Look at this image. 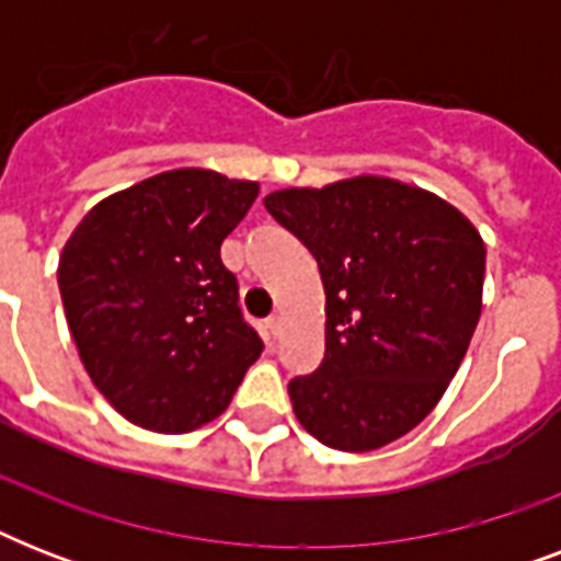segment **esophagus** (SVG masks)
Returning a JSON list of instances; mask_svg holds the SVG:
<instances>
[{
    "instance_id": "1",
    "label": "esophagus",
    "mask_w": 561,
    "mask_h": 561,
    "mask_svg": "<svg viewBox=\"0 0 561 561\" xmlns=\"http://www.w3.org/2000/svg\"><path fill=\"white\" fill-rule=\"evenodd\" d=\"M264 329H267V334H271V337H279V332H282V317H279V314L267 317V320H264Z\"/></svg>"
}]
</instances>
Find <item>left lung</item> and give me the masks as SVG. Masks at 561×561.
<instances>
[{"mask_svg": "<svg viewBox=\"0 0 561 561\" xmlns=\"http://www.w3.org/2000/svg\"><path fill=\"white\" fill-rule=\"evenodd\" d=\"M264 209L311 250L325 352L288 383L294 413L334 451H375L436 408L483 311L486 244L443 197L358 174L279 188Z\"/></svg>", "mask_w": 561, "mask_h": 561, "instance_id": "1", "label": "left lung"}]
</instances>
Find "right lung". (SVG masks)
<instances>
[{
  "mask_svg": "<svg viewBox=\"0 0 561 561\" xmlns=\"http://www.w3.org/2000/svg\"><path fill=\"white\" fill-rule=\"evenodd\" d=\"M255 197V180L162 171L95 203L66 241V323L92 383L127 422L188 434L229 408L262 355L220 262Z\"/></svg>",
  "mask_w": 561,
  "mask_h": 561,
  "instance_id": "right-lung-1",
  "label": "right lung"
}]
</instances>
